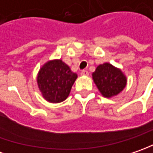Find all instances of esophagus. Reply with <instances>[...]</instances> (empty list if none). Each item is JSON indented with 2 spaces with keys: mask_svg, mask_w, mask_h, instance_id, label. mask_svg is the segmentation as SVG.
I'll use <instances>...</instances> for the list:
<instances>
[{
  "mask_svg": "<svg viewBox=\"0 0 153 153\" xmlns=\"http://www.w3.org/2000/svg\"><path fill=\"white\" fill-rule=\"evenodd\" d=\"M88 74H89V73H88V71H86V70H82V71L80 72V75H81V76H88Z\"/></svg>",
  "mask_w": 153,
  "mask_h": 153,
  "instance_id": "1",
  "label": "esophagus"
}]
</instances>
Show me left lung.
Instances as JSON below:
<instances>
[{
  "mask_svg": "<svg viewBox=\"0 0 153 153\" xmlns=\"http://www.w3.org/2000/svg\"><path fill=\"white\" fill-rule=\"evenodd\" d=\"M92 79L104 97L112 98L123 91L127 85V77L123 71L109 62L97 67Z\"/></svg>",
  "mask_w": 153,
  "mask_h": 153,
  "instance_id": "obj_1",
  "label": "left lung"
}]
</instances>
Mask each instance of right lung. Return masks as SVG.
<instances>
[{
  "mask_svg": "<svg viewBox=\"0 0 153 153\" xmlns=\"http://www.w3.org/2000/svg\"><path fill=\"white\" fill-rule=\"evenodd\" d=\"M78 78L61 59L44 63L37 74L36 81L42 97L51 103H59L68 97L72 86Z\"/></svg>",
  "mask_w": 153,
  "mask_h": 153,
  "instance_id": "right-lung-1",
  "label": "right lung"
}]
</instances>
